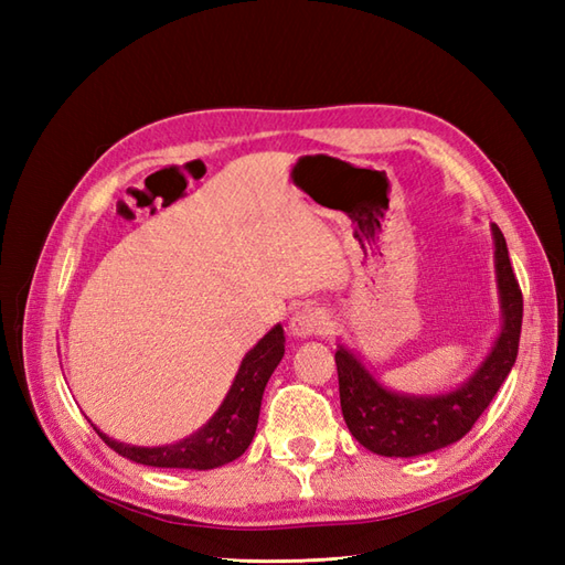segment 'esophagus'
<instances>
[{
    "instance_id": "34e87169",
    "label": "esophagus",
    "mask_w": 565,
    "mask_h": 565,
    "mask_svg": "<svg viewBox=\"0 0 565 565\" xmlns=\"http://www.w3.org/2000/svg\"><path fill=\"white\" fill-rule=\"evenodd\" d=\"M330 313L326 308L318 306H306L301 310H296V316L291 318L289 328L291 334L296 338H313V334H326L330 330Z\"/></svg>"
}]
</instances>
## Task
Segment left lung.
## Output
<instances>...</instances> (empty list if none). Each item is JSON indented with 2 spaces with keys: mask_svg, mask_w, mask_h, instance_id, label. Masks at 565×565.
<instances>
[{
  "mask_svg": "<svg viewBox=\"0 0 565 565\" xmlns=\"http://www.w3.org/2000/svg\"><path fill=\"white\" fill-rule=\"evenodd\" d=\"M493 243L502 328L486 362L459 388L439 395L395 393L383 388L350 350L340 347L334 352L344 423L369 451L407 459L449 447L476 425L508 379L520 350L522 291L498 225Z\"/></svg>",
  "mask_w": 565,
  "mask_h": 565,
  "instance_id": "8db88e82",
  "label": "left lung"
}]
</instances>
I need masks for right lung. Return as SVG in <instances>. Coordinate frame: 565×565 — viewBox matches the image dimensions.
Wrapping results in <instances>:
<instances>
[{
    "label": "right lung",
    "mask_w": 565,
    "mask_h": 565,
    "mask_svg": "<svg viewBox=\"0 0 565 565\" xmlns=\"http://www.w3.org/2000/svg\"><path fill=\"white\" fill-rule=\"evenodd\" d=\"M284 328L274 326L264 338L245 354L243 364L237 369V376L227 391L225 401L218 411L194 435L179 439L177 444H164V447H134V444L116 441L106 437L104 431L97 435L109 444V447L126 456V459L154 466V468H196V471H209L223 463L235 461L249 447L255 437L262 395L267 388V381L279 366L284 356Z\"/></svg>",
    "instance_id": "add662e5"
}]
</instances>
